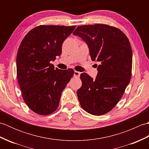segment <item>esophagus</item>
Returning <instances> with one entry per match:
<instances>
[{"mask_svg": "<svg viewBox=\"0 0 149 149\" xmlns=\"http://www.w3.org/2000/svg\"><path fill=\"white\" fill-rule=\"evenodd\" d=\"M80 74H81V73H80L79 72L75 70V71H74V76L75 77H79Z\"/></svg>", "mask_w": 149, "mask_h": 149, "instance_id": "esophagus-1", "label": "esophagus"}]
</instances>
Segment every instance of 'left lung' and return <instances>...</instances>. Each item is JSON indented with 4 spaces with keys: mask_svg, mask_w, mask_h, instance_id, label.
<instances>
[{
    "mask_svg": "<svg viewBox=\"0 0 149 149\" xmlns=\"http://www.w3.org/2000/svg\"><path fill=\"white\" fill-rule=\"evenodd\" d=\"M73 34L86 42L91 59L100 63L95 79L83 73L77 97L84 111L102 115L111 111L125 92L132 75V52L129 40L117 27L106 24L84 25Z\"/></svg>",
    "mask_w": 149,
    "mask_h": 149,
    "instance_id": "left-lung-1",
    "label": "left lung"
}]
</instances>
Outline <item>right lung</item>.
Returning <instances> with one entry per match:
<instances>
[{"instance_id": "obj_1", "label": "right lung", "mask_w": 149, "mask_h": 149, "mask_svg": "<svg viewBox=\"0 0 149 149\" xmlns=\"http://www.w3.org/2000/svg\"><path fill=\"white\" fill-rule=\"evenodd\" d=\"M75 26L41 25L28 33L19 47L17 75L24 102L38 115L54 113L74 70L54 68L50 61L61 54L63 43Z\"/></svg>"}]
</instances>
